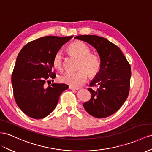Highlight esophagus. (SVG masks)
Returning <instances> with one entry per match:
<instances>
[{
  "mask_svg": "<svg viewBox=\"0 0 152 152\" xmlns=\"http://www.w3.org/2000/svg\"><path fill=\"white\" fill-rule=\"evenodd\" d=\"M69 89H72V90H78L79 88H73V87H72V86H69Z\"/></svg>",
  "mask_w": 152,
  "mask_h": 152,
  "instance_id": "esophagus-1",
  "label": "esophagus"
}]
</instances>
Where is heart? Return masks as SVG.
<instances>
[{
  "mask_svg": "<svg viewBox=\"0 0 152 152\" xmlns=\"http://www.w3.org/2000/svg\"><path fill=\"white\" fill-rule=\"evenodd\" d=\"M69 54L79 59L77 68L80 70L76 72H66L59 77L61 83L68 84L73 88L79 87L87 80V72L89 77H94L99 73L101 68L100 57L90 52L87 45L79 40L74 41L67 47ZM53 65L59 70L63 68V57L58 52L53 58Z\"/></svg>",
  "mask_w": 152,
  "mask_h": 152,
  "instance_id": "b5f03b06",
  "label": "heart"
}]
</instances>
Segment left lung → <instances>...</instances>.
I'll return each instance as SVG.
<instances>
[{
    "instance_id": "1",
    "label": "left lung",
    "mask_w": 152,
    "mask_h": 152,
    "mask_svg": "<svg viewBox=\"0 0 152 152\" xmlns=\"http://www.w3.org/2000/svg\"><path fill=\"white\" fill-rule=\"evenodd\" d=\"M74 39L95 48L101 61L99 73L90 83L96 90L88 88L91 99L83 104L85 110L95 118L108 117L120 109L129 95L131 68L120 48L109 40L95 35H82Z\"/></svg>"
}]
</instances>
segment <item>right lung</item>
I'll list each match as a JSON object with an SVG mask.
<instances>
[{
	"label": "right lung",
	"mask_w": 152,
	"mask_h": 152,
	"mask_svg": "<svg viewBox=\"0 0 152 152\" xmlns=\"http://www.w3.org/2000/svg\"><path fill=\"white\" fill-rule=\"evenodd\" d=\"M72 37H42L27 43L19 52L11 83L16 103L28 116H47L56 108L61 94L68 88L66 84L57 83L45 88V83L49 77H56L53 58Z\"/></svg>",
	"instance_id": "add662e5"
}]
</instances>
